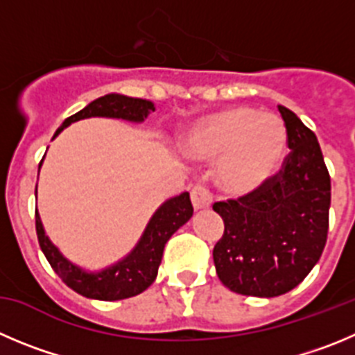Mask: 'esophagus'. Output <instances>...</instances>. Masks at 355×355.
Segmentation results:
<instances>
[{"label":"esophagus","instance_id":"1","mask_svg":"<svg viewBox=\"0 0 355 355\" xmlns=\"http://www.w3.org/2000/svg\"><path fill=\"white\" fill-rule=\"evenodd\" d=\"M191 201H193V207L196 210L208 208L211 205V193L205 185H194L191 189Z\"/></svg>","mask_w":355,"mask_h":355}]
</instances>
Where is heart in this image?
<instances>
[{"mask_svg": "<svg viewBox=\"0 0 355 355\" xmlns=\"http://www.w3.org/2000/svg\"><path fill=\"white\" fill-rule=\"evenodd\" d=\"M187 152L218 162L217 180L230 194H248L268 180L282 162L287 129L277 115L234 107L203 119L187 138Z\"/></svg>", "mask_w": 355, "mask_h": 355, "instance_id": "1", "label": "heart"}]
</instances>
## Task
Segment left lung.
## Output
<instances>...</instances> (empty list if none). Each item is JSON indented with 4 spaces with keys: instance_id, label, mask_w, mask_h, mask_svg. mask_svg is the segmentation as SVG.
<instances>
[{
    "instance_id": "1",
    "label": "left lung",
    "mask_w": 355,
    "mask_h": 355,
    "mask_svg": "<svg viewBox=\"0 0 355 355\" xmlns=\"http://www.w3.org/2000/svg\"><path fill=\"white\" fill-rule=\"evenodd\" d=\"M289 154L263 185L217 201L224 234L214 247L220 282L243 296L275 297L304 280L326 247L331 177L315 132L280 107Z\"/></svg>"
}]
</instances>
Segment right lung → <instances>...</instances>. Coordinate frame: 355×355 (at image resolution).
<instances>
[{
  "instance_id": "add662e5",
  "label": "right lung",
  "mask_w": 355,
  "mask_h": 355,
  "mask_svg": "<svg viewBox=\"0 0 355 355\" xmlns=\"http://www.w3.org/2000/svg\"><path fill=\"white\" fill-rule=\"evenodd\" d=\"M150 112H154V105L147 99L128 98V96L122 94H107L89 103L84 110L66 119L61 128L55 131L54 137H58L66 125L75 121H80V119L115 117L140 122ZM191 217H193V205L189 200V193H182L180 196L166 201L155 211L147 230H145L144 236H141L140 243L124 261L101 271V273H85L80 268L73 266L69 261H66L59 254L58 248L45 236L38 210L35 211L40 248L47 257L52 270L75 293L101 301L125 300V297H132L144 293L157 277V268L161 264L162 250H164L166 241Z\"/></svg>"
}]
</instances>
